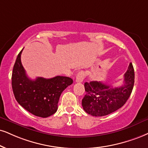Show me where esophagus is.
I'll return each mask as SVG.
<instances>
[{"label": "esophagus", "mask_w": 148, "mask_h": 148, "mask_svg": "<svg viewBox=\"0 0 148 148\" xmlns=\"http://www.w3.org/2000/svg\"><path fill=\"white\" fill-rule=\"evenodd\" d=\"M84 71H80L79 72V73L77 74V77H76V79L75 82H82L84 79Z\"/></svg>", "instance_id": "esophagus-1"}]
</instances>
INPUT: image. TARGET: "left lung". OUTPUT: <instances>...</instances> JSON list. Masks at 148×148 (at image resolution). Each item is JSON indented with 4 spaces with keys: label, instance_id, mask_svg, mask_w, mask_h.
Returning <instances> with one entry per match:
<instances>
[{
    "label": "left lung",
    "instance_id": "8db88e82",
    "mask_svg": "<svg viewBox=\"0 0 148 148\" xmlns=\"http://www.w3.org/2000/svg\"><path fill=\"white\" fill-rule=\"evenodd\" d=\"M134 83V71L130 63L124 74L122 86L113 87L101 82H86V95L82 104L88 114L95 116H102L117 110L125 104L130 97Z\"/></svg>",
    "mask_w": 148,
    "mask_h": 148
}]
</instances>
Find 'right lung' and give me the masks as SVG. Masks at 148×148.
<instances>
[{
	"label": "right lung",
	"instance_id": "1",
	"mask_svg": "<svg viewBox=\"0 0 148 148\" xmlns=\"http://www.w3.org/2000/svg\"><path fill=\"white\" fill-rule=\"evenodd\" d=\"M23 50L18 55L13 68L12 85L14 97L18 103L28 112L40 117H48L57 111L62 92L73 81L64 76L50 79H29L21 63Z\"/></svg>",
	"mask_w": 148,
	"mask_h": 148
}]
</instances>
